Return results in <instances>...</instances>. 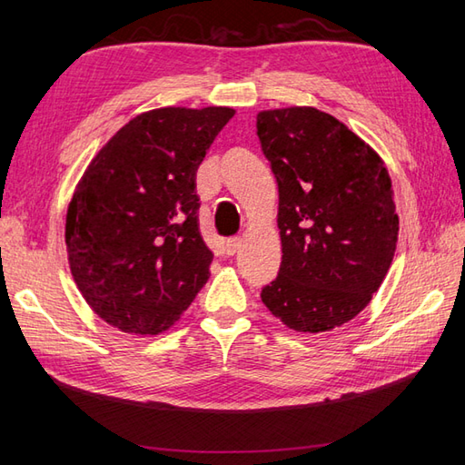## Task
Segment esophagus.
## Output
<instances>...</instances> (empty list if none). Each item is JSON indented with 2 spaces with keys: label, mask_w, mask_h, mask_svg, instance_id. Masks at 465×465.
<instances>
[{
  "label": "esophagus",
  "mask_w": 465,
  "mask_h": 465,
  "mask_svg": "<svg viewBox=\"0 0 465 465\" xmlns=\"http://www.w3.org/2000/svg\"><path fill=\"white\" fill-rule=\"evenodd\" d=\"M240 248H242V238H230L225 242V253L227 255H235Z\"/></svg>",
  "instance_id": "obj_1"
}]
</instances>
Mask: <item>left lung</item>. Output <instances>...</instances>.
I'll return each instance as SVG.
<instances>
[{
  "label": "left lung",
  "mask_w": 465,
  "mask_h": 465,
  "mask_svg": "<svg viewBox=\"0 0 465 465\" xmlns=\"http://www.w3.org/2000/svg\"><path fill=\"white\" fill-rule=\"evenodd\" d=\"M262 152L278 182L280 273L262 302L295 331H330L378 292L400 220L381 157L315 107L258 114Z\"/></svg>",
  "instance_id": "1"
}]
</instances>
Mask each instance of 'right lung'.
Instances as JSON below:
<instances>
[{"label": "right lung", "mask_w": 465, "mask_h": 465, "mask_svg": "<svg viewBox=\"0 0 465 465\" xmlns=\"http://www.w3.org/2000/svg\"><path fill=\"white\" fill-rule=\"evenodd\" d=\"M233 114L217 105L140 114L87 165L67 207V262L105 323L162 333L210 278L195 173Z\"/></svg>", "instance_id": "1"}]
</instances>
